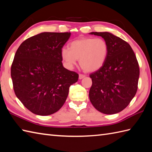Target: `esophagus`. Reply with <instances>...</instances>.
I'll use <instances>...</instances> for the list:
<instances>
[{"mask_svg": "<svg viewBox=\"0 0 152 152\" xmlns=\"http://www.w3.org/2000/svg\"><path fill=\"white\" fill-rule=\"evenodd\" d=\"M85 77V75H84V74H79V79L80 80H82V79H83Z\"/></svg>", "mask_w": 152, "mask_h": 152, "instance_id": "esophagus-1", "label": "esophagus"}]
</instances>
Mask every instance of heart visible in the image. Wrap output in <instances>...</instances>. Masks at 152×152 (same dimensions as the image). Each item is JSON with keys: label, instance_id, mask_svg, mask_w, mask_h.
Instances as JSON below:
<instances>
[{"label": "heart", "instance_id": "obj_1", "mask_svg": "<svg viewBox=\"0 0 152 152\" xmlns=\"http://www.w3.org/2000/svg\"><path fill=\"white\" fill-rule=\"evenodd\" d=\"M109 45L102 38L82 37L69 44V49H61L62 59L72 68L80 59V65L86 72H96L102 68L107 58Z\"/></svg>", "mask_w": 152, "mask_h": 152}]
</instances>
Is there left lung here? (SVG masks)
<instances>
[{
	"label": "left lung",
	"instance_id": "obj_1",
	"mask_svg": "<svg viewBox=\"0 0 152 152\" xmlns=\"http://www.w3.org/2000/svg\"><path fill=\"white\" fill-rule=\"evenodd\" d=\"M90 34L102 37L109 45L105 64L90 75V100L102 113H118L129 105L137 91L138 62L131 47L121 38L106 31Z\"/></svg>",
	"mask_w": 152,
	"mask_h": 152
}]
</instances>
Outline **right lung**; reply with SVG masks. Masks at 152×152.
I'll return each mask as SVG.
<instances>
[{
    "mask_svg": "<svg viewBox=\"0 0 152 152\" xmlns=\"http://www.w3.org/2000/svg\"><path fill=\"white\" fill-rule=\"evenodd\" d=\"M70 33L43 32L20 45L11 66L16 97L33 113L47 116L60 109L78 74L65 68L61 49Z\"/></svg>",
    "mask_w": 152,
    "mask_h": 152,
    "instance_id": "right-lung-1",
    "label": "right lung"
}]
</instances>
